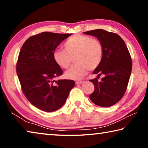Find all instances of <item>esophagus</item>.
Here are the masks:
<instances>
[{
    "label": "esophagus",
    "instance_id": "1",
    "mask_svg": "<svg viewBox=\"0 0 148 148\" xmlns=\"http://www.w3.org/2000/svg\"><path fill=\"white\" fill-rule=\"evenodd\" d=\"M83 81H77L76 82V85H79V84H82V83H83Z\"/></svg>",
    "mask_w": 148,
    "mask_h": 148
}]
</instances>
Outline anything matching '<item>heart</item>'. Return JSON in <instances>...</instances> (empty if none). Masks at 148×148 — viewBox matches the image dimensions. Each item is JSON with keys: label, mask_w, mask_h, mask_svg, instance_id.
<instances>
[{"label": "heart", "mask_w": 148, "mask_h": 148, "mask_svg": "<svg viewBox=\"0 0 148 148\" xmlns=\"http://www.w3.org/2000/svg\"><path fill=\"white\" fill-rule=\"evenodd\" d=\"M104 56L101 42L86 35L76 34L67 39L64 44V49L54 51L53 58L61 69H68L72 58L76 64L65 73L67 78L80 80L87 71L96 69L101 64Z\"/></svg>", "instance_id": "1"}]
</instances>
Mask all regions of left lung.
I'll return each mask as SVG.
<instances>
[{
    "label": "left lung",
    "instance_id": "1",
    "mask_svg": "<svg viewBox=\"0 0 148 148\" xmlns=\"http://www.w3.org/2000/svg\"><path fill=\"white\" fill-rule=\"evenodd\" d=\"M98 38L104 49L101 64L93 71L94 74L104 77L101 82L97 77L89 81L95 90L89 95L94 104L101 107H110L119 102L126 91L132 71V60L127 47L121 37L103 29L84 32Z\"/></svg>",
    "mask_w": 148,
    "mask_h": 148
}]
</instances>
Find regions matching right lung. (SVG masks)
<instances>
[{
	"mask_svg": "<svg viewBox=\"0 0 148 148\" xmlns=\"http://www.w3.org/2000/svg\"><path fill=\"white\" fill-rule=\"evenodd\" d=\"M71 34L43 32L25 42L16 64L21 89L28 101L44 112H53L63 106L75 82L54 79L63 73L54 61L57 47Z\"/></svg>",
	"mask_w": 148,
	"mask_h": 148,
	"instance_id": "right-lung-1",
	"label": "right lung"
}]
</instances>
